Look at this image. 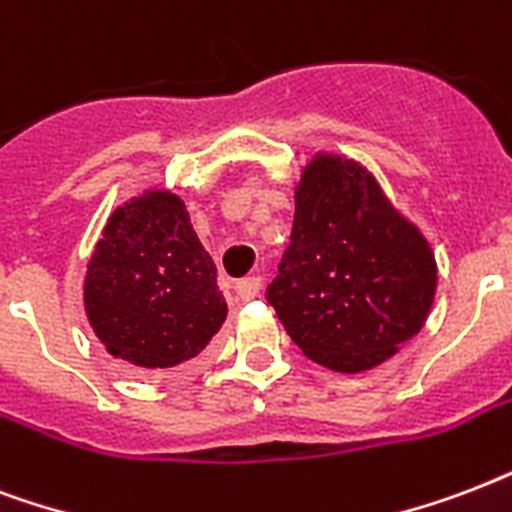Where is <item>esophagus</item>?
Instances as JSON below:
<instances>
[{
	"label": "esophagus",
	"mask_w": 512,
	"mask_h": 512,
	"mask_svg": "<svg viewBox=\"0 0 512 512\" xmlns=\"http://www.w3.org/2000/svg\"><path fill=\"white\" fill-rule=\"evenodd\" d=\"M261 291V277H245V280H237L235 285V293H237V299L240 301H251L256 299Z\"/></svg>",
	"instance_id": "34e87169"
}]
</instances>
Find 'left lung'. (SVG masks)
<instances>
[{
	"label": "left lung",
	"instance_id": "obj_1",
	"mask_svg": "<svg viewBox=\"0 0 512 512\" xmlns=\"http://www.w3.org/2000/svg\"><path fill=\"white\" fill-rule=\"evenodd\" d=\"M291 245L267 301L299 350L339 374L390 360L425 326L435 253L360 162L318 152L296 184Z\"/></svg>",
	"mask_w": 512,
	"mask_h": 512
}]
</instances>
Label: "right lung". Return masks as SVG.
I'll use <instances>...</instances> for the list:
<instances>
[{
  "label": "right lung",
  "mask_w": 512,
  "mask_h": 512,
  "mask_svg": "<svg viewBox=\"0 0 512 512\" xmlns=\"http://www.w3.org/2000/svg\"><path fill=\"white\" fill-rule=\"evenodd\" d=\"M82 299L106 352L149 374L192 363L227 320L216 264L170 189H144L112 211Z\"/></svg>",
  "instance_id": "1"
}]
</instances>
